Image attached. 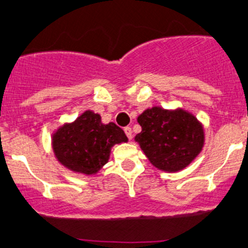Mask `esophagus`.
Listing matches in <instances>:
<instances>
[{"instance_id": "esophagus-1", "label": "esophagus", "mask_w": 248, "mask_h": 248, "mask_svg": "<svg viewBox=\"0 0 248 248\" xmlns=\"http://www.w3.org/2000/svg\"><path fill=\"white\" fill-rule=\"evenodd\" d=\"M124 133H126V135L128 137V139L130 140L132 139V128L130 127H124Z\"/></svg>"}]
</instances>
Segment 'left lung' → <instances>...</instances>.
<instances>
[{
	"instance_id": "left-lung-1",
	"label": "left lung",
	"mask_w": 248,
	"mask_h": 248,
	"mask_svg": "<svg viewBox=\"0 0 248 248\" xmlns=\"http://www.w3.org/2000/svg\"><path fill=\"white\" fill-rule=\"evenodd\" d=\"M141 132L134 140L152 165L175 173L194 161L205 145V128L197 116L184 108L154 106L138 116Z\"/></svg>"
}]
</instances>
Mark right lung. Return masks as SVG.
<instances>
[{
    "instance_id": "obj_1",
    "label": "right lung",
    "mask_w": 248,
    "mask_h": 248,
    "mask_svg": "<svg viewBox=\"0 0 248 248\" xmlns=\"http://www.w3.org/2000/svg\"><path fill=\"white\" fill-rule=\"evenodd\" d=\"M128 138L114 122L102 124L101 115L84 110L74 121L64 122L51 134V148L59 164L83 175H94L110 157L113 146Z\"/></svg>"
}]
</instances>
